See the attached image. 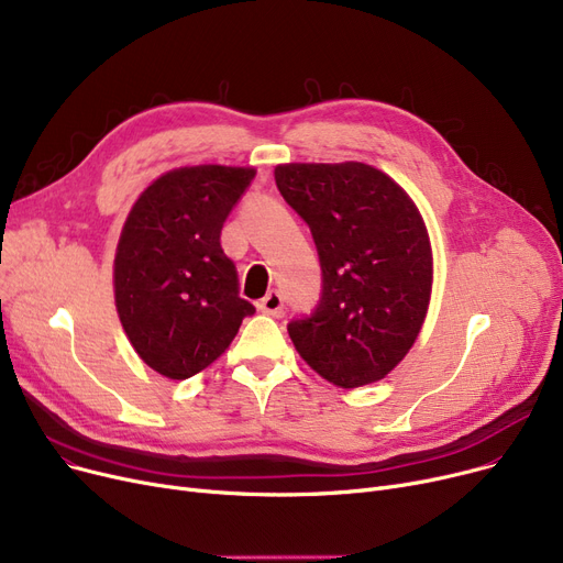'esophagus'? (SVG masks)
Here are the masks:
<instances>
[{
	"label": "esophagus",
	"instance_id": "1",
	"mask_svg": "<svg viewBox=\"0 0 563 563\" xmlns=\"http://www.w3.org/2000/svg\"><path fill=\"white\" fill-rule=\"evenodd\" d=\"M283 295L278 289H272L268 295L257 303V308L264 312V314H272V317H280L283 314Z\"/></svg>",
	"mask_w": 563,
	"mask_h": 563
}]
</instances>
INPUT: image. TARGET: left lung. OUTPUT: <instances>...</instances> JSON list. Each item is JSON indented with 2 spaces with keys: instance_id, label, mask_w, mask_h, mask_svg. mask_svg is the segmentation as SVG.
Instances as JSON below:
<instances>
[{
  "instance_id": "8db88e82",
  "label": "left lung",
  "mask_w": 563,
  "mask_h": 563,
  "mask_svg": "<svg viewBox=\"0 0 563 563\" xmlns=\"http://www.w3.org/2000/svg\"><path fill=\"white\" fill-rule=\"evenodd\" d=\"M276 186L310 228L322 266L320 301L287 324L291 342L335 386L382 379L430 303L432 253L417 205L365 163L278 165Z\"/></svg>"
}]
</instances>
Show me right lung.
Returning <instances> with one entry per match:
<instances>
[{
	"label": "right lung",
	"mask_w": 563,
	"mask_h": 563,
	"mask_svg": "<svg viewBox=\"0 0 563 563\" xmlns=\"http://www.w3.org/2000/svg\"><path fill=\"white\" fill-rule=\"evenodd\" d=\"M251 167H179L133 205L114 257V301L140 358L169 379L205 371L255 306L239 297L221 230Z\"/></svg>",
	"instance_id": "add662e5"
}]
</instances>
